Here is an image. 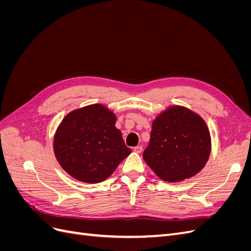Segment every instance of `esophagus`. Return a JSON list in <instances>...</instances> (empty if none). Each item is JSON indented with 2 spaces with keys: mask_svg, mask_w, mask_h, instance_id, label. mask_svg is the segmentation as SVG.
Segmentation results:
<instances>
[{
  "mask_svg": "<svg viewBox=\"0 0 251 251\" xmlns=\"http://www.w3.org/2000/svg\"><path fill=\"white\" fill-rule=\"evenodd\" d=\"M133 151H135V153H141V151H142V147L141 146H137V147H135L134 149H133Z\"/></svg>",
  "mask_w": 251,
  "mask_h": 251,
  "instance_id": "esophagus-1",
  "label": "esophagus"
}]
</instances>
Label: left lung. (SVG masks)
<instances>
[{
  "instance_id": "8db88e82",
  "label": "left lung",
  "mask_w": 251,
  "mask_h": 251,
  "mask_svg": "<svg viewBox=\"0 0 251 251\" xmlns=\"http://www.w3.org/2000/svg\"><path fill=\"white\" fill-rule=\"evenodd\" d=\"M209 154L210 135L205 121L191 110L175 105L154 120L142 156L159 178L177 182L199 173Z\"/></svg>"
}]
</instances>
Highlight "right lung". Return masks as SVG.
Returning <instances> with one entry per match:
<instances>
[{
	"instance_id": "right-lung-1",
	"label": "right lung",
	"mask_w": 251,
	"mask_h": 251,
	"mask_svg": "<svg viewBox=\"0 0 251 251\" xmlns=\"http://www.w3.org/2000/svg\"><path fill=\"white\" fill-rule=\"evenodd\" d=\"M114 113L102 104L72 111L54 136V153L60 166L75 179L98 183L107 179L131 154Z\"/></svg>"
}]
</instances>
